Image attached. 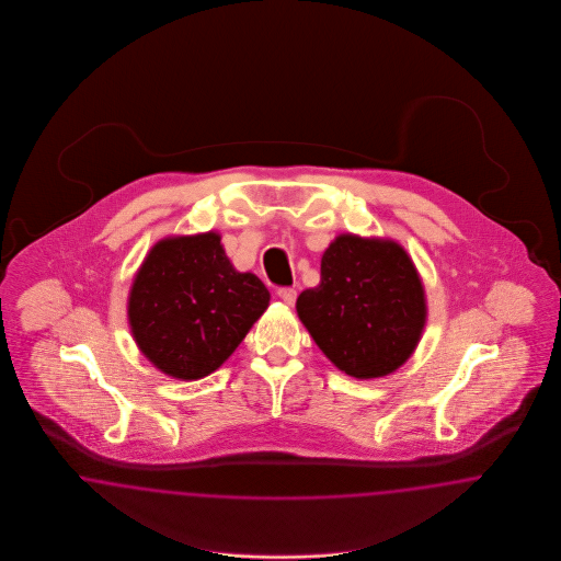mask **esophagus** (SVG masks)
<instances>
[{
	"label": "esophagus",
	"instance_id": "1",
	"mask_svg": "<svg viewBox=\"0 0 561 561\" xmlns=\"http://www.w3.org/2000/svg\"><path fill=\"white\" fill-rule=\"evenodd\" d=\"M277 296H279L286 305L291 306L296 302V296H298V294H296V289L294 288H279L277 289Z\"/></svg>",
	"mask_w": 561,
	"mask_h": 561
}]
</instances>
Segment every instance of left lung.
<instances>
[{"mask_svg":"<svg viewBox=\"0 0 561 561\" xmlns=\"http://www.w3.org/2000/svg\"><path fill=\"white\" fill-rule=\"evenodd\" d=\"M296 310L317 345L354 378H378L408 362L425 324L422 279L394 240L341 234L321 259V284Z\"/></svg>","mask_w":561,"mask_h":561,"instance_id":"obj_1","label":"left lung"}]
</instances>
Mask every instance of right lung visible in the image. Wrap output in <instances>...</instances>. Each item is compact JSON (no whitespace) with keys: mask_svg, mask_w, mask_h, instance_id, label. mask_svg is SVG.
Masks as SVG:
<instances>
[{"mask_svg":"<svg viewBox=\"0 0 561 561\" xmlns=\"http://www.w3.org/2000/svg\"><path fill=\"white\" fill-rule=\"evenodd\" d=\"M270 306V289L240 273L220 234L164 238L141 263L129 291V324L158 370L197 380L218 370Z\"/></svg>","mask_w":561,"mask_h":561,"instance_id":"add662e5","label":"right lung"}]
</instances>
